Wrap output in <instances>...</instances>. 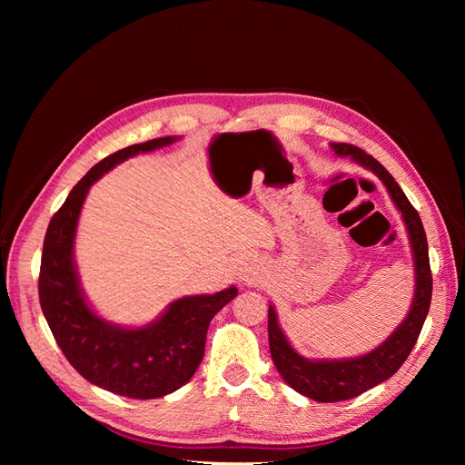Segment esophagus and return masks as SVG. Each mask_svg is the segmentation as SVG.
<instances>
[{
    "mask_svg": "<svg viewBox=\"0 0 465 465\" xmlns=\"http://www.w3.org/2000/svg\"><path fill=\"white\" fill-rule=\"evenodd\" d=\"M258 272H256V265L254 263H244V267L241 270V279L242 281H248V283H252V281H256L258 279V275H256Z\"/></svg>",
    "mask_w": 465,
    "mask_h": 465,
    "instance_id": "esophagus-1",
    "label": "esophagus"
}]
</instances>
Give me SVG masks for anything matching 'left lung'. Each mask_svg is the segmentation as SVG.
<instances>
[{
	"label": "left lung",
	"instance_id": "8db88e82",
	"mask_svg": "<svg viewBox=\"0 0 465 465\" xmlns=\"http://www.w3.org/2000/svg\"><path fill=\"white\" fill-rule=\"evenodd\" d=\"M331 149L340 157H351L361 166L372 171L384 182L388 193L391 195V202L401 211L413 250L415 297L410 314H407V318L382 345H378L367 355L341 361H311L301 357L287 341L283 330L279 328L275 308L270 306V311H267V333H270V351L273 364L292 390L322 403L357 398L359 393L378 386L380 382H384V380L396 374L417 343V337L429 314L432 297L429 244L417 209L407 200V195L398 186L393 176L374 157H371L369 153L349 143H333Z\"/></svg>",
	"mask_w": 465,
	"mask_h": 465
}]
</instances>
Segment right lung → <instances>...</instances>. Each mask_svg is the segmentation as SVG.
I'll return each instance as SVG.
<instances>
[{"mask_svg": "<svg viewBox=\"0 0 465 465\" xmlns=\"http://www.w3.org/2000/svg\"><path fill=\"white\" fill-rule=\"evenodd\" d=\"M176 139H151L96 163L54 213L42 246L38 297L55 343L91 384L134 400L163 398L188 382L203 359L209 322L238 292L229 287L215 294L178 299L154 322L130 330L96 316L81 291L74 241L89 188L122 161Z\"/></svg>", "mask_w": 465, "mask_h": 465, "instance_id": "right-lung-1", "label": "right lung"}]
</instances>
